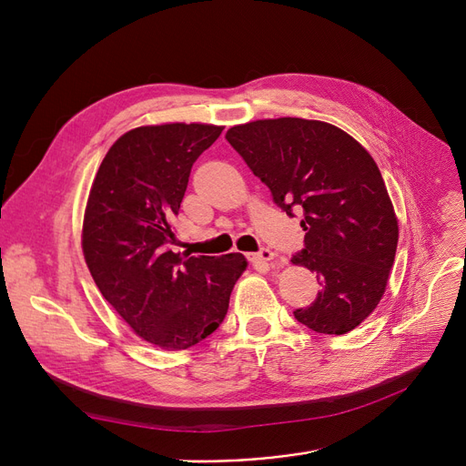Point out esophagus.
Masks as SVG:
<instances>
[{
	"label": "esophagus",
	"mask_w": 466,
	"mask_h": 466,
	"mask_svg": "<svg viewBox=\"0 0 466 466\" xmlns=\"http://www.w3.org/2000/svg\"><path fill=\"white\" fill-rule=\"evenodd\" d=\"M274 258H276V253L272 249H268V248H262L257 253V260H262V262H272Z\"/></svg>",
	"instance_id": "obj_1"
}]
</instances>
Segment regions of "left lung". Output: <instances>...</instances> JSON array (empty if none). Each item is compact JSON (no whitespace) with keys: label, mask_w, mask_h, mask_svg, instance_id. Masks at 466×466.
I'll use <instances>...</instances> for the list:
<instances>
[{"label":"left lung","mask_w":466,"mask_h":466,"mask_svg":"<svg viewBox=\"0 0 466 466\" xmlns=\"http://www.w3.org/2000/svg\"><path fill=\"white\" fill-rule=\"evenodd\" d=\"M227 139L278 208L304 215V249L290 262L315 272L321 290L297 321L336 336L359 327L383 297L399 243L374 158L329 122L295 116L232 127Z\"/></svg>","instance_id":"8db88e82"}]
</instances>
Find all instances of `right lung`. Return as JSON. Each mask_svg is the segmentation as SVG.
<instances>
[{
  "label": "right lung",
  "instance_id": "1",
  "mask_svg": "<svg viewBox=\"0 0 466 466\" xmlns=\"http://www.w3.org/2000/svg\"><path fill=\"white\" fill-rule=\"evenodd\" d=\"M223 127H139L120 136L94 177L83 220V253L94 283L132 330L166 351L200 344L228 311L248 268L241 253L171 251V228L190 167Z\"/></svg>",
  "mask_w": 466,
  "mask_h": 466
}]
</instances>
